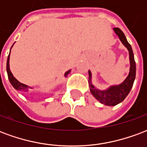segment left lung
Returning <instances> with one entry per match:
<instances>
[{
	"instance_id": "8db88e82",
	"label": "left lung",
	"mask_w": 147,
	"mask_h": 147,
	"mask_svg": "<svg viewBox=\"0 0 147 147\" xmlns=\"http://www.w3.org/2000/svg\"><path fill=\"white\" fill-rule=\"evenodd\" d=\"M115 33L119 37V38L123 43V45L127 49L129 52V60H130V71L128 76L124 80L123 83L119 85H114L109 87L108 89L105 90H98L91 83V78L92 75L90 71H88L89 73V86L90 90V93L95 98L98 102L102 104L109 106H114L119 104L121 102H123L125 99L127 94H129L132 88L133 83L136 79V61L134 58V53H133L132 49L128 42L127 41V38L123 31L118 27L113 28Z\"/></svg>"
}]
</instances>
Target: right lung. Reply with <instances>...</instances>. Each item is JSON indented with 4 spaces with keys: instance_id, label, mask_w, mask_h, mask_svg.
Here are the masks:
<instances>
[{
    "instance_id": "obj_1",
    "label": "right lung",
    "mask_w": 147,
    "mask_h": 147,
    "mask_svg": "<svg viewBox=\"0 0 147 147\" xmlns=\"http://www.w3.org/2000/svg\"><path fill=\"white\" fill-rule=\"evenodd\" d=\"M12 46H13V45H12ZM12 46H11V47H12ZM10 51H11V49H10ZM9 59H10V53H9V55H8V60H7V67H6V69H7L8 80L10 81V83H11V84L12 85V86H13L16 90H23V91H27L29 88L31 89V87H29V86H27V85H25L24 83H21L20 82H19V81L13 76V75H12V73L11 72V71H10V67H9ZM70 71L71 70L66 71L65 74H64V76L67 77V75L70 73Z\"/></svg>"
}]
</instances>
